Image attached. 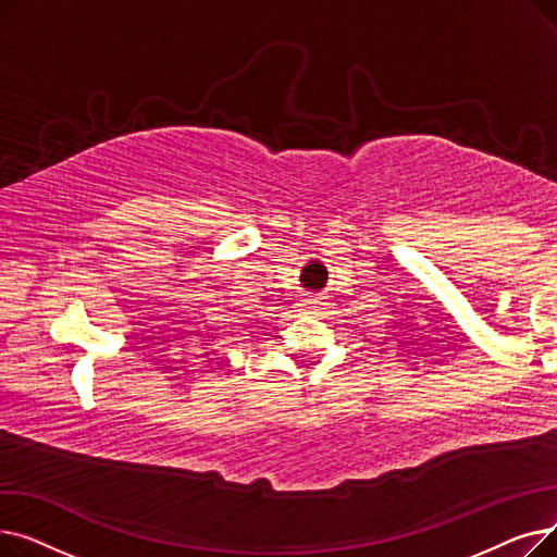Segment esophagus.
Segmentation results:
<instances>
[{
	"mask_svg": "<svg viewBox=\"0 0 557 557\" xmlns=\"http://www.w3.org/2000/svg\"><path fill=\"white\" fill-rule=\"evenodd\" d=\"M302 307H305V309H318V307H323V298H320V296H307V298H302Z\"/></svg>",
	"mask_w": 557,
	"mask_h": 557,
	"instance_id": "esophagus-1",
	"label": "esophagus"
}]
</instances>
